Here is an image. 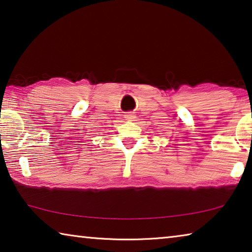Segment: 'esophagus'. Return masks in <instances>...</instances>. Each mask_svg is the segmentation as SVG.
<instances>
[{"mask_svg":"<svg viewBox=\"0 0 252 252\" xmlns=\"http://www.w3.org/2000/svg\"><path fill=\"white\" fill-rule=\"evenodd\" d=\"M125 118L126 121H135L136 120V116L134 114V112H127L126 114H125Z\"/></svg>","mask_w":252,"mask_h":252,"instance_id":"obj_1","label":"esophagus"}]
</instances>
